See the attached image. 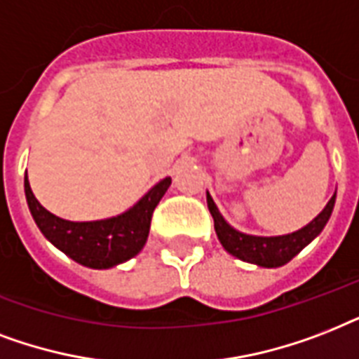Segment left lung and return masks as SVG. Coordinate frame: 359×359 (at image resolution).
<instances>
[{"label":"left lung","instance_id":"1","mask_svg":"<svg viewBox=\"0 0 359 359\" xmlns=\"http://www.w3.org/2000/svg\"><path fill=\"white\" fill-rule=\"evenodd\" d=\"M333 205H335V194L330 198L326 208L318 213V217L313 219L307 226H304L298 232L277 236V238H262V236L241 234V232L232 229L224 221L223 215L219 213L217 205L208 194V208H210L211 217H213V223H215V232H217L219 241L223 243L224 249L230 255H234L236 258H240V260L258 264V266H264V268H277V266L290 262L305 245H309L311 241L315 240L316 236L322 232V229L326 226L327 219L332 215Z\"/></svg>","mask_w":359,"mask_h":359}]
</instances>
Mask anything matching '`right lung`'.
Returning <instances> with one entry per match:
<instances>
[{
  "instance_id": "obj_1",
  "label": "right lung",
  "mask_w": 359,
  "mask_h": 359,
  "mask_svg": "<svg viewBox=\"0 0 359 359\" xmlns=\"http://www.w3.org/2000/svg\"><path fill=\"white\" fill-rule=\"evenodd\" d=\"M172 180L165 177L144 198L118 217L91 223H73L52 215L33 196L27 174L24 189L29 211L35 223L57 249L71 257L74 262L88 268L107 269L129 260L142 251L149 234L154 210L170 187Z\"/></svg>"
}]
</instances>
